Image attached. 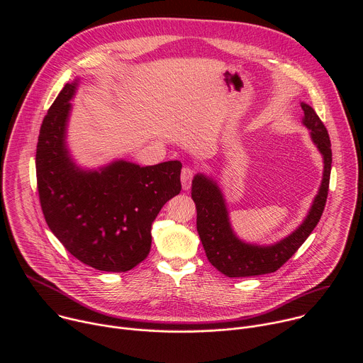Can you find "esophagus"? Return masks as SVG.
Here are the masks:
<instances>
[{"instance_id": "34e87169", "label": "esophagus", "mask_w": 363, "mask_h": 363, "mask_svg": "<svg viewBox=\"0 0 363 363\" xmlns=\"http://www.w3.org/2000/svg\"><path fill=\"white\" fill-rule=\"evenodd\" d=\"M194 175H195L194 169H191V168H184L182 169V172H181V182H182V188L185 191H188L191 188V182H192Z\"/></svg>"}]
</instances>
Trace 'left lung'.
<instances>
[{
	"label": "left lung",
	"mask_w": 363,
	"mask_h": 363,
	"mask_svg": "<svg viewBox=\"0 0 363 363\" xmlns=\"http://www.w3.org/2000/svg\"><path fill=\"white\" fill-rule=\"evenodd\" d=\"M300 105L304 112L301 122L323 157V178L304 221L290 235L270 245L240 240L231 227L225 198L218 184L203 174H196L192 179L191 196L196 206V231L208 262L227 277L274 273L312 234L323 214L332 169L330 139L313 108L304 101Z\"/></svg>",
	"instance_id": "left-lung-1"
}]
</instances>
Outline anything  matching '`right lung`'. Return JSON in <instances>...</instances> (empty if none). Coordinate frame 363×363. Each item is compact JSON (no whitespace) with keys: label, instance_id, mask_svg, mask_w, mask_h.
<instances>
[{"label":"right lung","instance_id":"add662e5","mask_svg":"<svg viewBox=\"0 0 363 363\" xmlns=\"http://www.w3.org/2000/svg\"><path fill=\"white\" fill-rule=\"evenodd\" d=\"M77 86L79 79L63 87L40 128L41 210L51 233L77 260L100 272H128L147 257L152 223L181 192L182 164L140 167L118 160L99 169L77 167L66 142Z\"/></svg>","mask_w":363,"mask_h":363}]
</instances>
